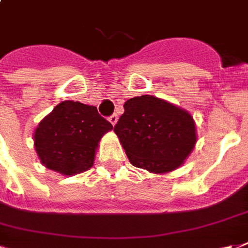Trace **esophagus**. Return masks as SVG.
Returning <instances> with one entry per match:
<instances>
[{"label":"esophagus","mask_w":248,"mask_h":248,"mask_svg":"<svg viewBox=\"0 0 248 248\" xmlns=\"http://www.w3.org/2000/svg\"><path fill=\"white\" fill-rule=\"evenodd\" d=\"M117 121H118V116H117V114H113V116L109 117V122H110L113 126L117 124Z\"/></svg>","instance_id":"obj_1"}]
</instances>
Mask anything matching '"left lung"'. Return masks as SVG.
I'll use <instances>...</instances> for the list:
<instances>
[{
	"mask_svg": "<svg viewBox=\"0 0 248 248\" xmlns=\"http://www.w3.org/2000/svg\"><path fill=\"white\" fill-rule=\"evenodd\" d=\"M124 108L114 132L132 165L165 174L191 155L198 135L188 111L152 94L132 97Z\"/></svg>",
	"mask_w": 248,
	"mask_h": 248,
	"instance_id": "8db88e82",
	"label": "left lung"
}]
</instances>
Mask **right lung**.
<instances>
[{
  "mask_svg": "<svg viewBox=\"0 0 248 248\" xmlns=\"http://www.w3.org/2000/svg\"><path fill=\"white\" fill-rule=\"evenodd\" d=\"M111 128L96 107L66 100L39 122L33 147L46 169L70 177L93 166L100 140Z\"/></svg>",
  "mask_w": 248,
  "mask_h": 248,
  "instance_id": "right-lung-1",
  "label": "right lung"
}]
</instances>
